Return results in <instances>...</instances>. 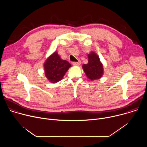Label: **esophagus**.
I'll return each instance as SVG.
<instances>
[{"label": "esophagus", "instance_id": "1", "mask_svg": "<svg viewBox=\"0 0 147 147\" xmlns=\"http://www.w3.org/2000/svg\"><path fill=\"white\" fill-rule=\"evenodd\" d=\"M80 63H81V61H80V60H78V61H74V62H73V66H79L80 65Z\"/></svg>", "mask_w": 147, "mask_h": 147}]
</instances>
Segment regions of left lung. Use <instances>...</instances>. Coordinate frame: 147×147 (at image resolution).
Returning <instances> with one entry per match:
<instances>
[{
	"label": "left lung",
	"instance_id": "1",
	"mask_svg": "<svg viewBox=\"0 0 147 147\" xmlns=\"http://www.w3.org/2000/svg\"><path fill=\"white\" fill-rule=\"evenodd\" d=\"M88 63L84 64L82 69L87 77L91 80H95L101 78L103 73V65L99 57L95 52H91L88 55Z\"/></svg>",
	"mask_w": 147,
	"mask_h": 147
}]
</instances>
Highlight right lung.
Here are the masks:
<instances>
[{
  "mask_svg": "<svg viewBox=\"0 0 147 147\" xmlns=\"http://www.w3.org/2000/svg\"><path fill=\"white\" fill-rule=\"evenodd\" d=\"M71 66L67 61L62 60L57 52H55L45 62V74L50 82L56 83L63 78Z\"/></svg>",
  "mask_w": 147,
  "mask_h": 147,
  "instance_id": "1",
  "label": "right lung"
}]
</instances>
